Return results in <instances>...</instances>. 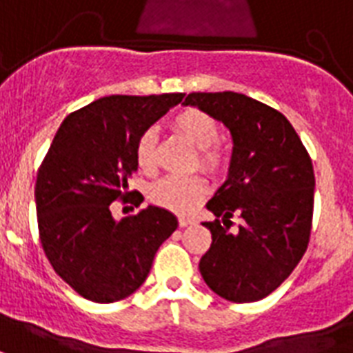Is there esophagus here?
<instances>
[{
	"instance_id": "34e87169",
	"label": "esophagus",
	"mask_w": 353,
	"mask_h": 353,
	"mask_svg": "<svg viewBox=\"0 0 353 353\" xmlns=\"http://www.w3.org/2000/svg\"><path fill=\"white\" fill-rule=\"evenodd\" d=\"M193 223H195V221L190 219V217H179V226H182V228H184V226L193 225Z\"/></svg>"
}]
</instances>
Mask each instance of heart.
I'll list each match as a JSON object with an SVG mask.
<instances>
[{
	"label": "heart",
	"mask_w": 353,
	"mask_h": 353,
	"mask_svg": "<svg viewBox=\"0 0 353 353\" xmlns=\"http://www.w3.org/2000/svg\"><path fill=\"white\" fill-rule=\"evenodd\" d=\"M173 128L182 138L188 139L191 145L199 149L196 165H201L204 171L212 174H219L225 171L228 158H226L225 147L217 141L221 136V125L212 114L201 108H184L173 117ZM157 132L152 128H147L139 134L136 147H134V157H136L138 168L145 173H152L157 169ZM206 195L208 182L199 174L163 176L151 188V201L176 214L191 212Z\"/></svg>",
	"instance_id": "heart-1"
}]
</instances>
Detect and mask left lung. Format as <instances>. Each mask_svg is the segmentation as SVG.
Returning a JSON list of instances; mask_svg holds the SVG:
<instances>
[{
  "mask_svg": "<svg viewBox=\"0 0 353 353\" xmlns=\"http://www.w3.org/2000/svg\"><path fill=\"white\" fill-rule=\"evenodd\" d=\"M184 105L225 123L234 139L228 179L206 204L217 219L204 223L212 245L199 263L202 278L230 302L265 299L307 250L315 199L310 154L288 117L252 97L195 92Z\"/></svg>",
  "mask_w": 353,
  "mask_h": 353,
  "instance_id": "left-lung-1",
  "label": "left lung"
}]
</instances>
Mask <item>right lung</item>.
I'll return each instance as SVG.
<instances>
[{
  "label": "right lung",
  "mask_w": 353,
  "mask_h": 353,
  "mask_svg": "<svg viewBox=\"0 0 353 353\" xmlns=\"http://www.w3.org/2000/svg\"><path fill=\"white\" fill-rule=\"evenodd\" d=\"M184 94L110 95L65 117L38 169V234L49 263L81 296L99 304L127 299L145 281L154 254L179 226L149 206L116 221L138 171L134 147Z\"/></svg>",
  "instance_id": "add662e5"
}]
</instances>
